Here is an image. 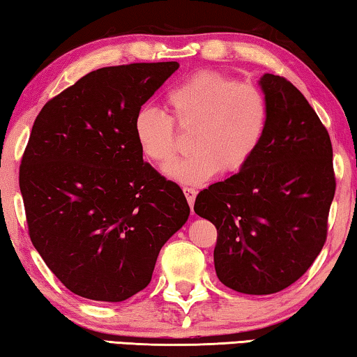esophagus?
<instances>
[{"mask_svg":"<svg viewBox=\"0 0 357 357\" xmlns=\"http://www.w3.org/2000/svg\"><path fill=\"white\" fill-rule=\"evenodd\" d=\"M183 190H184L185 199H188V202H189V206H190V208H192V206H194V202H195L197 190H195L194 188H183Z\"/></svg>","mask_w":357,"mask_h":357,"instance_id":"34e87169","label":"esophagus"}]
</instances>
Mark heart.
I'll list each match as a JSON object with an SVG mask.
<instances>
[{
	"mask_svg": "<svg viewBox=\"0 0 357 357\" xmlns=\"http://www.w3.org/2000/svg\"><path fill=\"white\" fill-rule=\"evenodd\" d=\"M172 119L153 107L135 116V136L149 160L165 165L178 153L176 128L190 131L189 153L165 168L185 185L204 184L218 173L245 167L268 130L269 110L261 89L229 75L202 72L167 96Z\"/></svg>",
	"mask_w": 357,
	"mask_h": 357,
	"instance_id": "heart-1",
	"label": "heart"
}]
</instances>
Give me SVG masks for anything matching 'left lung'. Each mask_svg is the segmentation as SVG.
Here are the masks:
<instances>
[{
  "label": "left lung",
  "instance_id": "left-lung-1",
  "mask_svg": "<svg viewBox=\"0 0 357 357\" xmlns=\"http://www.w3.org/2000/svg\"><path fill=\"white\" fill-rule=\"evenodd\" d=\"M259 86L269 110L261 144L194 205L218 231V279L247 295L275 294L310 269L326 243L337 188L331 136L305 96L273 73Z\"/></svg>",
  "mask_w": 357,
  "mask_h": 357
}]
</instances>
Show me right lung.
<instances>
[{
	"label": "right lung",
	"instance_id": "1",
	"mask_svg": "<svg viewBox=\"0 0 357 357\" xmlns=\"http://www.w3.org/2000/svg\"><path fill=\"white\" fill-rule=\"evenodd\" d=\"M178 62L89 72L47 100L19 169L31 243L68 290L125 301L144 290L189 218L179 185L142 160L135 116Z\"/></svg>",
	"mask_w": 357,
	"mask_h": 357
}]
</instances>
